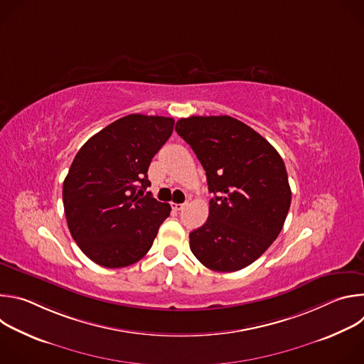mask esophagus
Listing matches in <instances>:
<instances>
[{"instance_id": "1", "label": "esophagus", "mask_w": 364, "mask_h": 364, "mask_svg": "<svg viewBox=\"0 0 364 364\" xmlns=\"http://www.w3.org/2000/svg\"><path fill=\"white\" fill-rule=\"evenodd\" d=\"M186 205H187V203H173V209L177 212H181L186 209Z\"/></svg>"}]
</instances>
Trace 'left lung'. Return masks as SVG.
Returning a JSON list of instances; mask_svg holds the SVG:
<instances>
[{
  "label": "left lung",
  "instance_id": "left-lung-1",
  "mask_svg": "<svg viewBox=\"0 0 364 364\" xmlns=\"http://www.w3.org/2000/svg\"><path fill=\"white\" fill-rule=\"evenodd\" d=\"M177 134L201 163L210 200L209 219L190 233V249L212 271L246 268L278 237L291 188L278 151L246 124L228 117H190Z\"/></svg>",
  "mask_w": 364,
  "mask_h": 364
}]
</instances>
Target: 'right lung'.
<instances>
[{"instance_id":"1","label":"right lung","mask_w":364,"mask_h":364,"mask_svg":"<svg viewBox=\"0 0 364 364\" xmlns=\"http://www.w3.org/2000/svg\"><path fill=\"white\" fill-rule=\"evenodd\" d=\"M174 129V119L132 114L103 128L77 151L63 183L68 226L95 264L124 268L151 249L168 203L145 190L148 167Z\"/></svg>"}]
</instances>
